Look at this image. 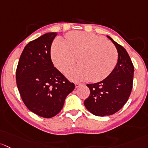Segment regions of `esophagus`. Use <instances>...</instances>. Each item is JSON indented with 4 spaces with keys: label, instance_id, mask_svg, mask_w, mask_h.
Instances as JSON below:
<instances>
[{
    "label": "esophagus",
    "instance_id": "esophagus-1",
    "mask_svg": "<svg viewBox=\"0 0 148 148\" xmlns=\"http://www.w3.org/2000/svg\"><path fill=\"white\" fill-rule=\"evenodd\" d=\"M82 85V84H81V83H75V88H78V87H79L80 86Z\"/></svg>",
    "mask_w": 148,
    "mask_h": 148
}]
</instances>
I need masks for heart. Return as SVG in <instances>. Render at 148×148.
I'll use <instances>...</instances> for the list:
<instances>
[{"label": "heart", "mask_w": 148, "mask_h": 148, "mask_svg": "<svg viewBox=\"0 0 148 148\" xmlns=\"http://www.w3.org/2000/svg\"><path fill=\"white\" fill-rule=\"evenodd\" d=\"M54 66L67 73L76 62L80 65L67 74L75 80L102 81L112 73L118 62V51L105 38L81 31L66 35V41L57 38L51 50Z\"/></svg>", "instance_id": "1"}]
</instances>
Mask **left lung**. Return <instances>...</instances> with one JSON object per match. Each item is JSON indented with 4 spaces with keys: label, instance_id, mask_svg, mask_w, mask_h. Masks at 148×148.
Instances as JSON below:
<instances>
[{
    "label": "left lung",
    "instance_id": "8db88e82",
    "mask_svg": "<svg viewBox=\"0 0 148 148\" xmlns=\"http://www.w3.org/2000/svg\"><path fill=\"white\" fill-rule=\"evenodd\" d=\"M119 57L116 66L106 78L96 84H87L90 95L85 101L86 109L97 116L110 115L120 110L129 99L132 92L134 65L129 54L112 38Z\"/></svg>",
    "mask_w": 148,
    "mask_h": 148
}]
</instances>
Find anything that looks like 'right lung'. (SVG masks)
Listing matches in <instances>:
<instances>
[{"mask_svg": "<svg viewBox=\"0 0 148 148\" xmlns=\"http://www.w3.org/2000/svg\"><path fill=\"white\" fill-rule=\"evenodd\" d=\"M57 35L46 33L27 43L16 72V85L25 105L46 119L61 111L67 96L75 88L74 84L54 67L51 59V46Z\"/></svg>", "mask_w": 148, "mask_h": 148, "instance_id": "obj_1", "label": "right lung"}]
</instances>
